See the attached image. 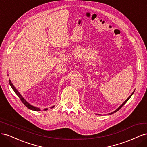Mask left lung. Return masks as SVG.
Masks as SVG:
<instances>
[{"label": "left lung", "instance_id": "obj_1", "mask_svg": "<svg viewBox=\"0 0 147 147\" xmlns=\"http://www.w3.org/2000/svg\"><path fill=\"white\" fill-rule=\"evenodd\" d=\"M134 91H135V90H134ZM134 91H133V92L132 93V94H131V95H130L129 96V97H128V98H127V99H126V100L125 101H124V102H123V104H121V105H120V106L119 107H118V108H117V109L116 110H115V111H113V112H111V113H109V115H112V114H113V113H115V112H117V111H118V110H119L120 109H121V108L122 107H123V105H124V104H125L126 103V102H127L128 101V100H129V99L131 98V96H132V94H134ZM98 115H99V114H98Z\"/></svg>", "mask_w": 147, "mask_h": 147}]
</instances>
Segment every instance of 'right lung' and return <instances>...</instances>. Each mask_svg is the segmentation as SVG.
Listing matches in <instances>:
<instances>
[{"mask_svg":"<svg viewBox=\"0 0 147 147\" xmlns=\"http://www.w3.org/2000/svg\"><path fill=\"white\" fill-rule=\"evenodd\" d=\"M9 83H10V85L11 86V88L13 89V90L14 91V92L16 93V94L19 97V98L21 99V102H23V103L26 107H28V109H30V110H34V111H40V110H41L40 109V108L37 107H35V106H34V105H32L31 104H30L28 102L26 101V99H24V97L21 96V94H20V92L16 90V88L14 86V85H13V84L12 83V82H11L10 80H9ZM55 105L52 106V107H51L50 109H52V108H53V107H55ZM48 110V108L44 109V110Z\"/></svg>","mask_w":147,"mask_h":147,"instance_id":"right-lung-1","label":"right lung"}]
</instances>
